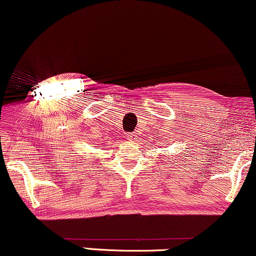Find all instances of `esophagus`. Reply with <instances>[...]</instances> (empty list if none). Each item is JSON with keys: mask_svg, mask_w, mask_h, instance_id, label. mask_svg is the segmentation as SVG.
Instances as JSON below:
<instances>
[{"mask_svg": "<svg viewBox=\"0 0 256 256\" xmlns=\"http://www.w3.org/2000/svg\"><path fill=\"white\" fill-rule=\"evenodd\" d=\"M136 132H131V134H128V140H136Z\"/></svg>", "mask_w": 256, "mask_h": 256, "instance_id": "34e87169", "label": "esophagus"}]
</instances>
